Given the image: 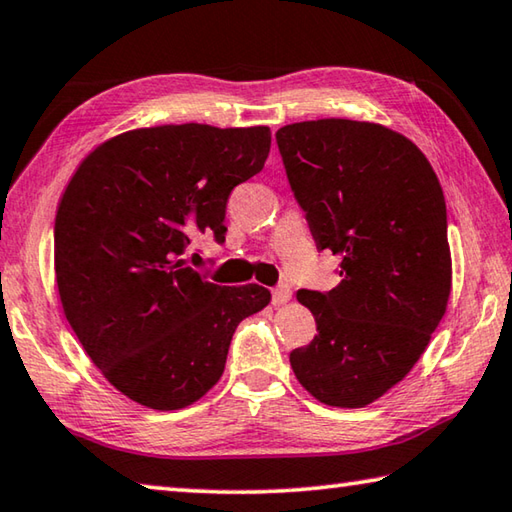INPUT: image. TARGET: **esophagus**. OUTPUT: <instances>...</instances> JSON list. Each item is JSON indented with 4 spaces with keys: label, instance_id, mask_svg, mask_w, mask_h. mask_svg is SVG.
I'll use <instances>...</instances> for the list:
<instances>
[{
    "label": "esophagus",
    "instance_id": "1",
    "mask_svg": "<svg viewBox=\"0 0 512 512\" xmlns=\"http://www.w3.org/2000/svg\"><path fill=\"white\" fill-rule=\"evenodd\" d=\"M292 299V290L288 285H279V288L272 290V303L274 306H285Z\"/></svg>",
    "mask_w": 512,
    "mask_h": 512
}]
</instances>
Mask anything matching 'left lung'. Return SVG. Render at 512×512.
Listing matches in <instances>:
<instances>
[{"label":"left lung","mask_w":512,"mask_h":512,"mask_svg":"<svg viewBox=\"0 0 512 512\" xmlns=\"http://www.w3.org/2000/svg\"><path fill=\"white\" fill-rule=\"evenodd\" d=\"M317 249L339 256L330 292L299 290L317 321L290 353L301 387L357 409L414 369L452 290L443 188L414 141L380 123L317 119L276 132Z\"/></svg>","instance_id":"left-lung-1"}]
</instances>
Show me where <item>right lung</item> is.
I'll list each match as a JSON object with an SVG mask.
<instances>
[{
	"label": "right lung",
	"mask_w": 512,
	"mask_h": 512,
	"mask_svg": "<svg viewBox=\"0 0 512 512\" xmlns=\"http://www.w3.org/2000/svg\"><path fill=\"white\" fill-rule=\"evenodd\" d=\"M270 146L267 125L130 130L89 152L60 197L62 310L107 382L143 407L200 400L240 321L272 299L256 283L215 285L186 261L200 233L224 240L233 186L261 173Z\"/></svg>",
	"instance_id": "right-lung-1"
}]
</instances>
